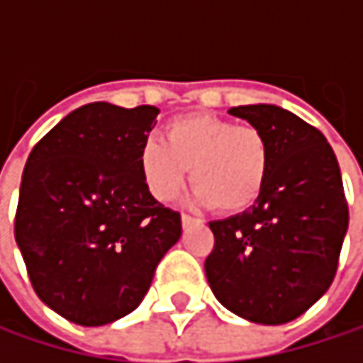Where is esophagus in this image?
Listing matches in <instances>:
<instances>
[{
	"instance_id": "obj_1",
	"label": "esophagus",
	"mask_w": 363,
	"mask_h": 363,
	"mask_svg": "<svg viewBox=\"0 0 363 363\" xmlns=\"http://www.w3.org/2000/svg\"><path fill=\"white\" fill-rule=\"evenodd\" d=\"M181 223H182V227L186 229V227H191V225H195V223H197V218H193V216H189V214H182V216H181Z\"/></svg>"
}]
</instances>
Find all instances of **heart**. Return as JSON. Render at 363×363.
<instances>
[{
    "mask_svg": "<svg viewBox=\"0 0 363 363\" xmlns=\"http://www.w3.org/2000/svg\"><path fill=\"white\" fill-rule=\"evenodd\" d=\"M164 136L147 138L138 151L143 181L155 199L172 201L191 168L197 206L238 214L256 203L271 168V143L260 128L191 113L168 121Z\"/></svg>",
    "mask_w": 363,
    "mask_h": 363,
    "instance_id": "heart-1",
    "label": "heart"
}]
</instances>
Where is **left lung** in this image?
I'll use <instances>...</instances> for the list:
<instances>
[{"instance_id":"1","label":"left lung","mask_w":363,"mask_h":363,"mask_svg":"<svg viewBox=\"0 0 363 363\" xmlns=\"http://www.w3.org/2000/svg\"><path fill=\"white\" fill-rule=\"evenodd\" d=\"M229 113L267 134L271 168L252 208L210 223L214 250L206 258V277L229 311L277 326L326 294L349 227V206L336 155L318 128L275 105Z\"/></svg>"}]
</instances>
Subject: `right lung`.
Wrapping results in <instances>:
<instances>
[{"instance_id":"right-lung-1","label":"right lung","mask_w":363,"mask_h":363,"mask_svg":"<svg viewBox=\"0 0 363 363\" xmlns=\"http://www.w3.org/2000/svg\"><path fill=\"white\" fill-rule=\"evenodd\" d=\"M157 113L84 105L27 160L14 238L37 296L73 324L105 326L132 313L181 238V214L149 193L138 168Z\"/></svg>"}]
</instances>
